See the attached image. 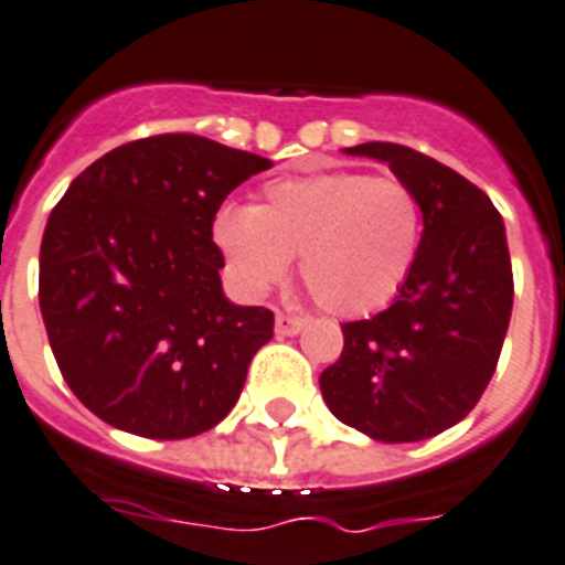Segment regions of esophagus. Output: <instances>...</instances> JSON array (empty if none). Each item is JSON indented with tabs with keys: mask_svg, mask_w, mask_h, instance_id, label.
Returning <instances> with one entry per match:
<instances>
[{
	"mask_svg": "<svg viewBox=\"0 0 565 565\" xmlns=\"http://www.w3.org/2000/svg\"><path fill=\"white\" fill-rule=\"evenodd\" d=\"M301 328H305V316L275 313V333L278 337H296Z\"/></svg>",
	"mask_w": 565,
	"mask_h": 565,
	"instance_id": "esophagus-1",
	"label": "esophagus"
}]
</instances>
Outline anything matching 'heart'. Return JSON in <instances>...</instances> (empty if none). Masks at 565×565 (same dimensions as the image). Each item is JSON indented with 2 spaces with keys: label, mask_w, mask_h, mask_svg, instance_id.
I'll list each match as a JSON object with an SVG mask.
<instances>
[{
  "label": "heart",
  "mask_w": 565,
  "mask_h": 565,
  "mask_svg": "<svg viewBox=\"0 0 565 565\" xmlns=\"http://www.w3.org/2000/svg\"><path fill=\"white\" fill-rule=\"evenodd\" d=\"M214 243L246 292H267L298 255L310 296L333 316H369L409 278L420 203L403 179L324 171L269 182L255 209L228 205Z\"/></svg>",
  "instance_id": "1"
}]
</instances>
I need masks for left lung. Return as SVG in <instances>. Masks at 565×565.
I'll return each instance as SVG.
<instances>
[{
	"mask_svg": "<svg viewBox=\"0 0 565 565\" xmlns=\"http://www.w3.org/2000/svg\"><path fill=\"white\" fill-rule=\"evenodd\" d=\"M415 191L424 235L383 313L342 324L322 371L328 409L374 441H424L470 415L497 371L513 307L505 223L490 196L447 164L392 141L348 148Z\"/></svg>",
	"mask_w": 565,
	"mask_h": 565,
	"instance_id": "8db88e82",
	"label": "left lung"
}]
</instances>
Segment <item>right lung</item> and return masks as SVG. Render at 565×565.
<instances>
[{"label": "right lung", "mask_w": 565, "mask_h": 565, "mask_svg": "<svg viewBox=\"0 0 565 565\" xmlns=\"http://www.w3.org/2000/svg\"><path fill=\"white\" fill-rule=\"evenodd\" d=\"M269 159L194 132L127 141L68 185L40 246V310L60 374L124 433L217 426L273 339V310L223 296L220 205Z\"/></svg>", "instance_id": "right-lung-1"}]
</instances>
